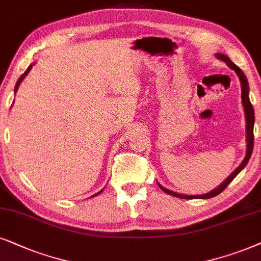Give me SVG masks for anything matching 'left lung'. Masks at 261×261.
I'll list each match as a JSON object with an SVG mask.
<instances>
[{
	"instance_id": "8db88e82",
	"label": "left lung",
	"mask_w": 261,
	"mask_h": 261,
	"mask_svg": "<svg viewBox=\"0 0 261 261\" xmlns=\"http://www.w3.org/2000/svg\"><path fill=\"white\" fill-rule=\"evenodd\" d=\"M216 57L218 60H222L225 64L228 65L229 68L232 69L236 72V75L239 76L240 82H241V99H242V106H244V111H245V117H246V142H247V149H246V156L244 159V161L240 163V166L235 169L234 172L231 173L230 175L228 176L227 179L224 180L223 182L221 184L220 186H217L216 189L210 191L205 194H196V196H190V194H181V193H176L173 192V191L166 189L163 187L161 184L158 182V185L160 189H161L163 192L171 194V196L178 197V198H182V199H209V198H213L217 194H220L222 191H223L225 187H227L229 184L232 181V179L235 178L236 175L239 174L242 169L245 168L246 165H247L249 159H251L252 151H253V143H254V135H253V127H254V110H253V106L251 103V100H249V86H248V81L246 75L244 74V71L240 69L238 65H235L232 62L229 60L228 56H225L223 54H216Z\"/></svg>"
}]
</instances>
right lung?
<instances>
[{"mask_svg": "<svg viewBox=\"0 0 261 261\" xmlns=\"http://www.w3.org/2000/svg\"><path fill=\"white\" fill-rule=\"evenodd\" d=\"M33 65H34V63L33 64H31L30 65V67L29 68H27V70L25 71V72H23V74L21 75V76H20V79L19 80H17V82H16V85H15V88H14V93H16L17 92V89H19V86H20V83H21L22 81H23V79H25L26 77V76L27 75H29V72L31 71V69H32V67H33ZM102 192V190L101 191H100V192H98V193H95L94 194V196H92V197H95V196H98V194H100V193H101Z\"/></svg>", "mask_w": 261, "mask_h": 261, "instance_id": "1", "label": "right lung"}]
</instances>
